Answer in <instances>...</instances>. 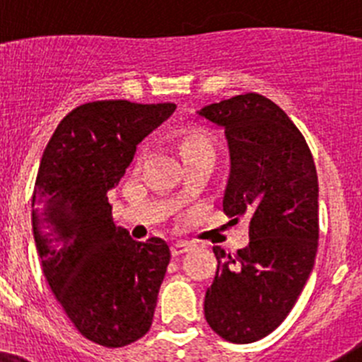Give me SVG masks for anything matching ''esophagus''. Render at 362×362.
<instances>
[{
  "label": "esophagus",
  "instance_id": "obj_1",
  "mask_svg": "<svg viewBox=\"0 0 362 362\" xmlns=\"http://www.w3.org/2000/svg\"><path fill=\"white\" fill-rule=\"evenodd\" d=\"M191 243L189 242H175L173 245H171V254L173 255H182L185 254V252L191 250Z\"/></svg>",
  "mask_w": 362,
  "mask_h": 362
}]
</instances>
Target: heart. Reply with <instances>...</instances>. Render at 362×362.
Instances as JSON below:
<instances>
[{"label":"heart","mask_w":362,"mask_h":362,"mask_svg":"<svg viewBox=\"0 0 362 362\" xmlns=\"http://www.w3.org/2000/svg\"><path fill=\"white\" fill-rule=\"evenodd\" d=\"M180 148H182V156H184V160L198 159V158L214 159L215 156L211 141L199 133L184 134V138H182L180 141Z\"/></svg>","instance_id":"obj_1"}]
</instances>
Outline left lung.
I'll return each mask as SVG.
<instances>
[{
    "instance_id": "left-lung-1",
    "label": "left lung",
    "mask_w": 362,
    "mask_h": 362,
    "mask_svg": "<svg viewBox=\"0 0 362 362\" xmlns=\"http://www.w3.org/2000/svg\"><path fill=\"white\" fill-rule=\"evenodd\" d=\"M196 115L224 131L228 141L224 211L250 221L245 249L231 255L214 247L217 272L204 317L228 341H257L289 315L315 264V164L293 120L261 94L211 103Z\"/></svg>"
}]
</instances>
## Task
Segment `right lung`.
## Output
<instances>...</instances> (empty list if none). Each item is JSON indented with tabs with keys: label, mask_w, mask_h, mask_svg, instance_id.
<instances>
[{
	"label": "right lung",
	"mask_w": 362,
	"mask_h": 362,
	"mask_svg": "<svg viewBox=\"0 0 362 362\" xmlns=\"http://www.w3.org/2000/svg\"><path fill=\"white\" fill-rule=\"evenodd\" d=\"M177 105L93 101L59 122L33 194V233L43 273L76 329L98 345H129L152 326L171 252L163 238L136 242L113 222L108 191L138 144Z\"/></svg>",
	"instance_id": "add662e5"
}]
</instances>
